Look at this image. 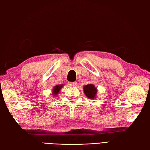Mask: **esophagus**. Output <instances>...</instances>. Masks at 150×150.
I'll return each instance as SVG.
<instances>
[{
	"instance_id": "34e87169",
	"label": "esophagus",
	"mask_w": 150,
	"mask_h": 150,
	"mask_svg": "<svg viewBox=\"0 0 150 150\" xmlns=\"http://www.w3.org/2000/svg\"><path fill=\"white\" fill-rule=\"evenodd\" d=\"M69 84L71 86H76V85H77L76 82H69Z\"/></svg>"
}]
</instances>
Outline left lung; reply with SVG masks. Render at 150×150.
<instances>
[{
    "label": "left lung",
    "mask_w": 150,
    "mask_h": 150,
    "mask_svg": "<svg viewBox=\"0 0 150 150\" xmlns=\"http://www.w3.org/2000/svg\"><path fill=\"white\" fill-rule=\"evenodd\" d=\"M83 89L85 95L89 98L93 99L95 98L97 93V90L93 84H87L86 86H84Z\"/></svg>",
    "instance_id": "1"
}]
</instances>
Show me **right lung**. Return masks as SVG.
Here are the masks:
<instances>
[{
	"label": "right lung",
	"mask_w": 150,
	"mask_h": 150,
	"mask_svg": "<svg viewBox=\"0 0 150 150\" xmlns=\"http://www.w3.org/2000/svg\"><path fill=\"white\" fill-rule=\"evenodd\" d=\"M63 86V84H60V85H57V86H55L53 90V95H57L58 93L59 92L60 89L62 88Z\"/></svg>",
	"instance_id": "1"
}]
</instances>
